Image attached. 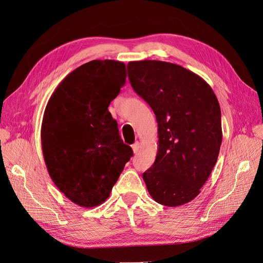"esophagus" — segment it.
I'll return each instance as SVG.
<instances>
[{
  "instance_id": "esophagus-1",
  "label": "esophagus",
  "mask_w": 263,
  "mask_h": 263,
  "mask_svg": "<svg viewBox=\"0 0 263 263\" xmlns=\"http://www.w3.org/2000/svg\"><path fill=\"white\" fill-rule=\"evenodd\" d=\"M132 148H133L134 154H137L138 151H139V149H140V144H139L138 141H136V142H135V144L132 146Z\"/></svg>"
}]
</instances>
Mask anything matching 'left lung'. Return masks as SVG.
I'll return each mask as SVG.
<instances>
[{"mask_svg":"<svg viewBox=\"0 0 263 263\" xmlns=\"http://www.w3.org/2000/svg\"><path fill=\"white\" fill-rule=\"evenodd\" d=\"M133 89L158 123L155 163L142 174L154 200L170 208L201 193L221 145L220 107L210 84L192 71L159 60L127 65Z\"/></svg>","mask_w":263,"mask_h":263,"instance_id":"left-lung-1","label":"left lung"}]
</instances>
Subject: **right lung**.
I'll return each instance as SVG.
<instances>
[{"instance_id": "1", "label": "right lung", "mask_w": 263, "mask_h": 263, "mask_svg": "<svg viewBox=\"0 0 263 263\" xmlns=\"http://www.w3.org/2000/svg\"><path fill=\"white\" fill-rule=\"evenodd\" d=\"M126 82V66L92 60L69 73L44 113L42 148L47 170L60 192L82 208L106 201L133 157L108 105Z\"/></svg>"}]
</instances>
